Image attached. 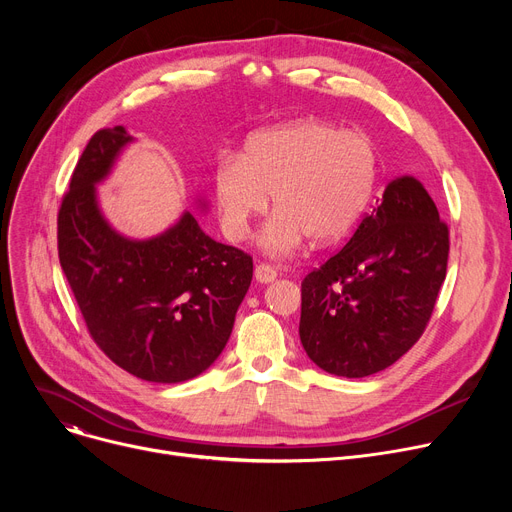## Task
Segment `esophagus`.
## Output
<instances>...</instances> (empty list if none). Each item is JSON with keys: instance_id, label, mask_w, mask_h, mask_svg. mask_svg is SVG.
I'll use <instances>...</instances> for the list:
<instances>
[{"instance_id": "obj_1", "label": "esophagus", "mask_w": 512, "mask_h": 512, "mask_svg": "<svg viewBox=\"0 0 512 512\" xmlns=\"http://www.w3.org/2000/svg\"><path fill=\"white\" fill-rule=\"evenodd\" d=\"M276 270L272 265H267V263H259L257 267H255V280L257 282H261V284H270V282H274L276 280Z\"/></svg>"}]
</instances>
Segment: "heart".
Masks as SVG:
<instances>
[{"label":"heart","instance_id":"obj_1","mask_svg":"<svg viewBox=\"0 0 512 512\" xmlns=\"http://www.w3.org/2000/svg\"><path fill=\"white\" fill-rule=\"evenodd\" d=\"M378 155L361 132L319 120H297L259 130L238 157L213 168V195L222 228L245 240L251 222L274 197L278 211L261 232V249L272 257L313 245H332L351 232L371 201Z\"/></svg>","mask_w":512,"mask_h":512}]
</instances>
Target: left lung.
<instances>
[{"instance_id": "8db88e82", "label": "left lung", "mask_w": 512, "mask_h": 512, "mask_svg": "<svg viewBox=\"0 0 512 512\" xmlns=\"http://www.w3.org/2000/svg\"><path fill=\"white\" fill-rule=\"evenodd\" d=\"M448 226L413 176L388 182L342 251L301 284L309 359L342 378L396 363L432 317L448 263Z\"/></svg>"}]
</instances>
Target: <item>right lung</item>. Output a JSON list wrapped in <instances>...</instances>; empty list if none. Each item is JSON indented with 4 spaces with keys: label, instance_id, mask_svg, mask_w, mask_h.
<instances>
[{
    "label": "right lung",
    "instance_id": "right-lung-1",
    "mask_svg": "<svg viewBox=\"0 0 512 512\" xmlns=\"http://www.w3.org/2000/svg\"><path fill=\"white\" fill-rule=\"evenodd\" d=\"M130 143L124 126L93 134L60 207L58 253L101 351L145 382L178 384L224 351L253 259L207 236L191 211L149 238L118 232L101 211L97 186ZM197 205L207 211L203 199Z\"/></svg>",
    "mask_w": 512,
    "mask_h": 512
}]
</instances>
